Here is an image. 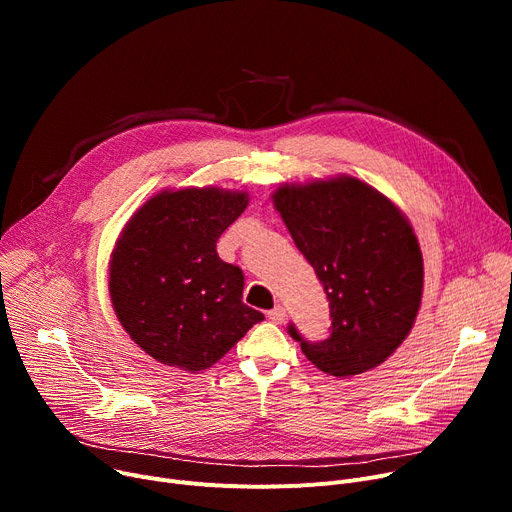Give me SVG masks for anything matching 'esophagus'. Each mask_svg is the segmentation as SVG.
Returning a JSON list of instances; mask_svg holds the SVG:
<instances>
[{"label": "esophagus", "mask_w": 512, "mask_h": 512, "mask_svg": "<svg viewBox=\"0 0 512 512\" xmlns=\"http://www.w3.org/2000/svg\"><path fill=\"white\" fill-rule=\"evenodd\" d=\"M267 317H270L274 324H284V319H286V309L284 307H274L272 311H267Z\"/></svg>", "instance_id": "1"}]
</instances>
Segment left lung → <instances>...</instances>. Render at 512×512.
Listing matches in <instances>:
<instances>
[{"label": "left lung", "mask_w": 512, "mask_h": 512, "mask_svg": "<svg viewBox=\"0 0 512 512\" xmlns=\"http://www.w3.org/2000/svg\"><path fill=\"white\" fill-rule=\"evenodd\" d=\"M272 199L324 284L332 317L321 342L292 324L288 334L336 378L378 367L409 336L423 294V257L405 213L353 176L284 184Z\"/></svg>", "instance_id": "8db88e82"}]
</instances>
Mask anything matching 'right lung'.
I'll return each mask as SVG.
<instances>
[{
  "label": "right lung",
  "mask_w": 512,
  "mask_h": 512,
  "mask_svg": "<svg viewBox=\"0 0 512 512\" xmlns=\"http://www.w3.org/2000/svg\"><path fill=\"white\" fill-rule=\"evenodd\" d=\"M247 205V193L215 186L161 191L124 226L110 297L122 328L155 361L207 369L263 319L242 303L240 267L215 251Z\"/></svg>",
  "instance_id": "add662e5"
}]
</instances>
